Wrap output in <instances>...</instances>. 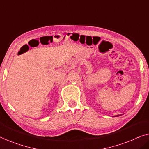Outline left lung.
Returning a JSON list of instances; mask_svg holds the SVG:
<instances>
[{
    "label": "left lung",
    "mask_w": 149,
    "mask_h": 149,
    "mask_svg": "<svg viewBox=\"0 0 149 149\" xmlns=\"http://www.w3.org/2000/svg\"><path fill=\"white\" fill-rule=\"evenodd\" d=\"M118 116H119V115H116V116H114V117H118Z\"/></svg>",
    "instance_id": "1"
}]
</instances>
